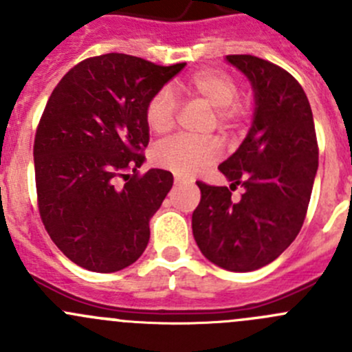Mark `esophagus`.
<instances>
[{
  "label": "esophagus",
  "instance_id": "34e87169",
  "mask_svg": "<svg viewBox=\"0 0 352 352\" xmlns=\"http://www.w3.org/2000/svg\"><path fill=\"white\" fill-rule=\"evenodd\" d=\"M187 179L182 175H175V184H186Z\"/></svg>",
  "mask_w": 352,
  "mask_h": 352
}]
</instances>
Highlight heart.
Instances as JSON below:
<instances>
[{
    "label": "heart",
    "mask_w": 352,
    "mask_h": 352,
    "mask_svg": "<svg viewBox=\"0 0 352 352\" xmlns=\"http://www.w3.org/2000/svg\"><path fill=\"white\" fill-rule=\"evenodd\" d=\"M182 94L192 100L212 107V122L221 129H233L245 116V102L239 97V83L230 73L221 69H204L177 85ZM148 127L156 134H166L173 129L177 120V100L170 88H160L148 100L144 109ZM223 153V144L218 138L177 136L162 141L153 150L156 165L173 170L182 175H194L208 168Z\"/></svg>",
    "instance_id": "b5f03b06"
}]
</instances>
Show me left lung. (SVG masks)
<instances>
[{
    "mask_svg": "<svg viewBox=\"0 0 352 352\" xmlns=\"http://www.w3.org/2000/svg\"><path fill=\"white\" fill-rule=\"evenodd\" d=\"M250 80L254 122L239 150L218 166L230 187L197 182L201 202L192 233L202 255L233 272L261 269L293 243L303 226L318 168L310 102L301 85L274 63L226 56ZM239 185V201L231 192Z\"/></svg>",
    "mask_w": 352,
    "mask_h": 352,
    "instance_id": "obj_1",
    "label": "left lung"
}]
</instances>
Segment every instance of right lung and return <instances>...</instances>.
Returning a JSON list of instances; mask_svg holds the SVG:
<instances>
[{"instance_id": "obj_1", "label": "right lung", "mask_w": 352, "mask_h": 352, "mask_svg": "<svg viewBox=\"0 0 352 352\" xmlns=\"http://www.w3.org/2000/svg\"><path fill=\"white\" fill-rule=\"evenodd\" d=\"M184 66L110 52L78 63L52 90L34 141L37 206L52 242L80 267L120 271L146 248L173 175L138 170L150 141L144 109Z\"/></svg>"}]
</instances>
